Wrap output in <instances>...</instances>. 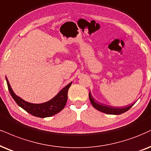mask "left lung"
<instances>
[{"mask_svg": "<svg viewBox=\"0 0 151 151\" xmlns=\"http://www.w3.org/2000/svg\"><path fill=\"white\" fill-rule=\"evenodd\" d=\"M89 98H90L91 104H92L93 107L96 109L98 111L103 112L106 114H111V115H120L122 113H125L128 110L131 109L132 105H129L128 106H124V107H115V106H111L105 105L99 102H97L93 98V96L91 94V92L89 93Z\"/></svg>", "mask_w": 151, "mask_h": 151, "instance_id": "1", "label": "left lung"}]
</instances>
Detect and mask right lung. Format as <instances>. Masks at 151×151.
<instances>
[{
  "instance_id": "add662e5",
  "label": "right lung",
  "mask_w": 151,
  "mask_h": 151,
  "mask_svg": "<svg viewBox=\"0 0 151 151\" xmlns=\"http://www.w3.org/2000/svg\"><path fill=\"white\" fill-rule=\"evenodd\" d=\"M6 81L9 92H10L13 99L18 104V106H19L27 112L30 113L33 116L42 118L52 116V115L60 112L61 110H63L66 106L67 99H68V89L72 84L71 82L69 84L67 85L55 97L50 101L42 104H31L24 101L22 98L17 96L12 91L8 80L7 78Z\"/></svg>"
}]
</instances>
